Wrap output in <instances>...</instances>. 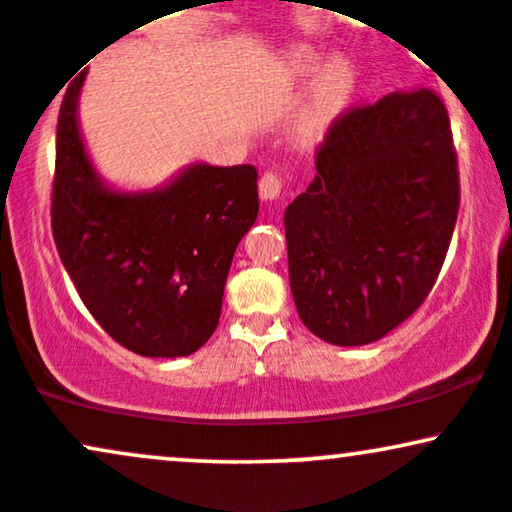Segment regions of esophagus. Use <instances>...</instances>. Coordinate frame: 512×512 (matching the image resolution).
<instances>
[{"instance_id": "34e87169", "label": "esophagus", "mask_w": 512, "mask_h": 512, "mask_svg": "<svg viewBox=\"0 0 512 512\" xmlns=\"http://www.w3.org/2000/svg\"><path fill=\"white\" fill-rule=\"evenodd\" d=\"M279 195H281V178L274 173V170H267V173L260 178V197L264 202H274Z\"/></svg>"}]
</instances>
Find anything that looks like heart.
Wrapping results in <instances>:
<instances>
[{"instance_id":"b5f03b06","label":"heart","mask_w":512,"mask_h":512,"mask_svg":"<svg viewBox=\"0 0 512 512\" xmlns=\"http://www.w3.org/2000/svg\"><path fill=\"white\" fill-rule=\"evenodd\" d=\"M289 72L296 79L315 76L313 84H310L308 101H305L296 125H293V137L303 146L317 144L351 101L356 84L354 64L344 57L322 62L320 52L298 48L289 57Z\"/></svg>"}]
</instances>
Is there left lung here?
Here are the masks:
<instances>
[{"mask_svg": "<svg viewBox=\"0 0 512 512\" xmlns=\"http://www.w3.org/2000/svg\"><path fill=\"white\" fill-rule=\"evenodd\" d=\"M315 168L284 214L296 310L330 344L378 342L424 303L455 231L448 110L428 88L351 108Z\"/></svg>", "mask_w": 512, "mask_h": 512, "instance_id": "8db88e82", "label": "left lung"}]
</instances>
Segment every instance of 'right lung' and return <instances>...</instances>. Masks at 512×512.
<instances>
[{"label": "right lung", "instance_id": "1", "mask_svg": "<svg viewBox=\"0 0 512 512\" xmlns=\"http://www.w3.org/2000/svg\"><path fill=\"white\" fill-rule=\"evenodd\" d=\"M86 72L57 122L52 236L88 313L139 356L178 358L209 342L233 252L260 211L257 170L190 163L154 190L101 178L79 127Z\"/></svg>", "mask_w": 512, "mask_h": 512}]
</instances>
